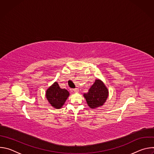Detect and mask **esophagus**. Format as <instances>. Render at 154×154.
Listing matches in <instances>:
<instances>
[{
  "label": "esophagus",
  "mask_w": 154,
  "mask_h": 154,
  "mask_svg": "<svg viewBox=\"0 0 154 154\" xmlns=\"http://www.w3.org/2000/svg\"><path fill=\"white\" fill-rule=\"evenodd\" d=\"M73 91H74V92H79V89L78 88H74V89H73Z\"/></svg>",
  "instance_id": "34e87169"
}]
</instances>
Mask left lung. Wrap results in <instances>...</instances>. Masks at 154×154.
<instances>
[{
  "instance_id": "8db88e82",
  "label": "left lung",
  "mask_w": 154,
  "mask_h": 154,
  "mask_svg": "<svg viewBox=\"0 0 154 154\" xmlns=\"http://www.w3.org/2000/svg\"><path fill=\"white\" fill-rule=\"evenodd\" d=\"M83 96L88 106L91 108H95L103 105L108 97V91L102 81L96 80L88 93Z\"/></svg>"
}]
</instances>
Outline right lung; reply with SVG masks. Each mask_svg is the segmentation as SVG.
I'll list each match as a JSON object with an SVG mask.
<instances>
[{
  "label": "right lung",
  "mask_w": 154,
  "mask_h": 154,
  "mask_svg": "<svg viewBox=\"0 0 154 154\" xmlns=\"http://www.w3.org/2000/svg\"><path fill=\"white\" fill-rule=\"evenodd\" d=\"M69 95V92L60 87L58 83L55 82L46 91V97L49 102L55 108H61Z\"/></svg>",
  "instance_id": "add662e5"
}]
</instances>
